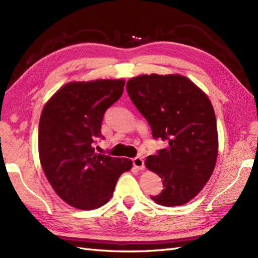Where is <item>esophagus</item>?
<instances>
[{"instance_id": "esophagus-1", "label": "esophagus", "mask_w": 258, "mask_h": 258, "mask_svg": "<svg viewBox=\"0 0 258 258\" xmlns=\"http://www.w3.org/2000/svg\"><path fill=\"white\" fill-rule=\"evenodd\" d=\"M133 163L136 168L140 169V171H142V169H144V161L143 159L141 158V156H137V158H135L133 160Z\"/></svg>"}]
</instances>
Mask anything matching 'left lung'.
Wrapping results in <instances>:
<instances>
[{"mask_svg": "<svg viewBox=\"0 0 258 258\" xmlns=\"http://www.w3.org/2000/svg\"><path fill=\"white\" fill-rule=\"evenodd\" d=\"M125 87L154 139L168 142L146 160V166L164 186L151 199L165 207L187 204L203 189L216 166L218 131L211 102L179 74L139 75Z\"/></svg>", "mask_w": 258, "mask_h": 258, "instance_id": "8db88e82", "label": "left lung"}]
</instances>
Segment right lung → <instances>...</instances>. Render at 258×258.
<instances>
[{
	"mask_svg": "<svg viewBox=\"0 0 258 258\" xmlns=\"http://www.w3.org/2000/svg\"><path fill=\"white\" fill-rule=\"evenodd\" d=\"M123 80L70 82L42 109L38 150L43 172L56 195L82 210L97 209L112 196L129 159L96 154L105 111L120 98Z\"/></svg>",
	"mask_w": 258,
	"mask_h": 258,
	"instance_id": "right-lung-1",
	"label": "right lung"
}]
</instances>
